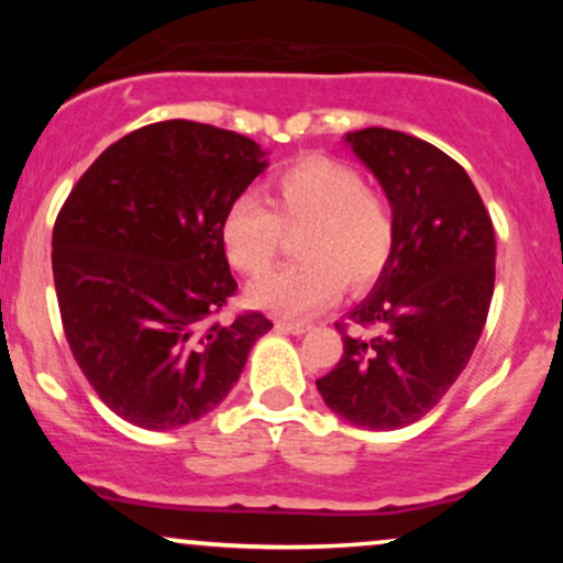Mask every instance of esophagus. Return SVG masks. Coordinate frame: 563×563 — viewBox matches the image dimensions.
<instances>
[{
	"label": "esophagus",
	"instance_id": "obj_1",
	"mask_svg": "<svg viewBox=\"0 0 563 563\" xmlns=\"http://www.w3.org/2000/svg\"><path fill=\"white\" fill-rule=\"evenodd\" d=\"M277 331H286V333H294V335H303L309 331V325H303V322H277Z\"/></svg>",
	"mask_w": 563,
	"mask_h": 563
}]
</instances>
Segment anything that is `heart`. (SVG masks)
I'll return each instance as SVG.
<instances>
[{
    "mask_svg": "<svg viewBox=\"0 0 563 563\" xmlns=\"http://www.w3.org/2000/svg\"><path fill=\"white\" fill-rule=\"evenodd\" d=\"M267 206L243 196L222 219L228 262L243 275L267 273L283 232H298L299 264L251 283L245 301L283 320H303L335 299L341 283L365 288L391 254L394 224L357 172L331 158H307L267 187Z\"/></svg>",
    "mask_w": 563,
    "mask_h": 563,
    "instance_id": "heart-1",
    "label": "heart"
}]
</instances>
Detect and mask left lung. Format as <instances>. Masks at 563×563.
<instances>
[{"instance_id":"1","label":"left lung","mask_w":563,"mask_h":563,"mask_svg":"<svg viewBox=\"0 0 563 563\" xmlns=\"http://www.w3.org/2000/svg\"><path fill=\"white\" fill-rule=\"evenodd\" d=\"M344 142L389 198L394 243L349 312L378 333L344 335L318 391L352 426L391 431L423 418L468 365L493 301L495 230L466 169L439 147L380 126Z\"/></svg>"}]
</instances>
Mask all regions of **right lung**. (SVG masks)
I'll list each match as a JSON object with an SVG mask.
<instances>
[{"instance_id":"1","label":"right lung","mask_w":563,"mask_h":563,"mask_svg":"<svg viewBox=\"0 0 563 563\" xmlns=\"http://www.w3.org/2000/svg\"><path fill=\"white\" fill-rule=\"evenodd\" d=\"M243 134L158 121L113 142L57 214L53 275L70 352L115 416L151 431L200 421L241 378L262 312L235 294L222 219L267 169Z\"/></svg>"}]
</instances>
